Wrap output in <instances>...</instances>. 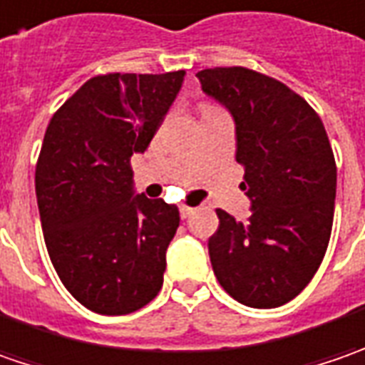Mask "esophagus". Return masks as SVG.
I'll use <instances>...</instances> for the list:
<instances>
[{
    "label": "esophagus",
    "instance_id": "34e87169",
    "mask_svg": "<svg viewBox=\"0 0 365 365\" xmlns=\"http://www.w3.org/2000/svg\"><path fill=\"white\" fill-rule=\"evenodd\" d=\"M192 211H195L192 207H187V205H182V207H180V217H182V219L190 217V215H192Z\"/></svg>",
    "mask_w": 365,
    "mask_h": 365
}]
</instances>
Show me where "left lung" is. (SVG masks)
<instances>
[{
    "instance_id": "8db88e82",
    "label": "left lung",
    "mask_w": 365,
    "mask_h": 365,
    "mask_svg": "<svg viewBox=\"0 0 365 365\" xmlns=\"http://www.w3.org/2000/svg\"><path fill=\"white\" fill-rule=\"evenodd\" d=\"M203 91L235 121V160L252 215L217 209L209 258L223 290L254 309L292 301L327 252L337 166L317 111L284 83L244 66L199 71Z\"/></svg>"
}]
</instances>
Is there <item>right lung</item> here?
Returning a JSON list of instances; mask_svg holds the SVG:
<instances>
[{
  "label": "right lung",
  "mask_w": 365,
  "mask_h": 365,
  "mask_svg": "<svg viewBox=\"0 0 365 365\" xmlns=\"http://www.w3.org/2000/svg\"><path fill=\"white\" fill-rule=\"evenodd\" d=\"M185 71L89 78L52 115L36 164V199L52 266L99 315H128L162 288L176 205L133 195L142 154L182 87Z\"/></svg>",
  "instance_id": "1"
}]
</instances>
